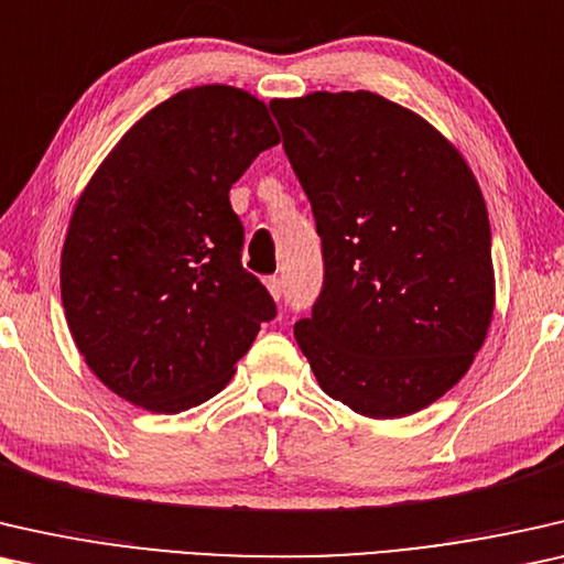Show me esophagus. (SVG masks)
<instances>
[{
	"label": "esophagus",
	"instance_id": "1",
	"mask_svg": "<svg viewBox=\"0 0 564 564\" xmlns=\"http://www.w3.org/2000/svg\"><path fill=\"white\" fill-rule=\"evenodd\" d=\"M265 289L271 291V296L279 301L283 296V281L279 279V275H271V279H265Z\"/></svg>",
	"mask_w": 564,
	"mask_h": 564
}]
</instances>
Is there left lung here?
<instances>
[{
  "instance_id": "8db88e82",
  "label": "left lung",
  "mask_w": 564,
  "mask_h": 564,
  "mask_svg": "<svg viewBox=\"0 0 564 564\" xmlns=\"http://www.w3.org/2000/svg\"><path fill=\"white\" fill-rule=\"evenodd\" d=\"M271 109L324 258L293 337L335 401L370 419L416 414L465 376L494 316L478 181L444 134L378 94L314 91Z\"/></svg>"
}]
</instances>
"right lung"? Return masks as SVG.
Listing matches in <instances>:
<instances>
[{
  "mask_svg": "<svg viewBox=\"0 0 564 564\" xmlns=\"http://www.w3.org/2000/svg\"><path fill=\"white\" fill-rule=\"evenodd\" d=\"M279 140L252 94L194 86L134 122L78 196L63 308L86 365L124 401L155 414L209 401L275 316L240 263L229 188Z\"/></svg>",
  "mask_w": 564,
  "mask_h": 564,
  "instance_id": "1",
  "label": "right lung"
}]
</instances>
